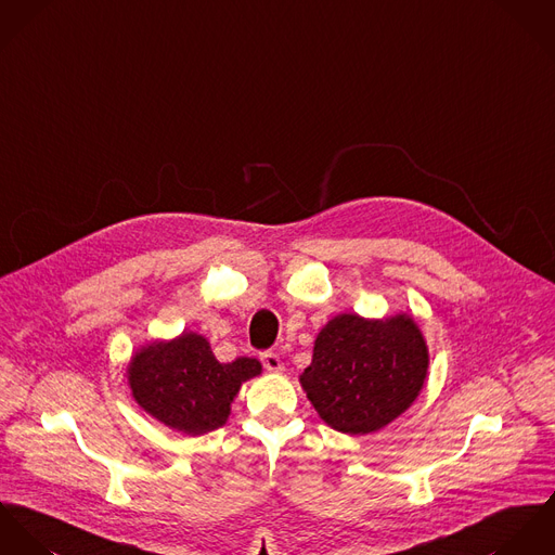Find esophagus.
Here are the masks:
<instances>
[{
  "label": "esophagus",
  "instance_id": "esophagus-1",
  "mask_svg": "<svg viewBox=\"0 0 555 555\" xmlns=\"http://www.w3.org/2000/svg\"><path fill=\"white\" fill-rule=\"evenodd\" d=\"M259 360H261L263 369L270 370V372H279V370H283V362H281V358H279L276 353H272V351H263V353L259 356Z\"/></svg>",
  "mask_w": 555,
  "mask_h": 555
}]
</instances>
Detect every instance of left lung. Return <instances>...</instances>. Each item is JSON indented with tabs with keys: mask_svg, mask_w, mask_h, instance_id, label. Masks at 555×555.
<instances>
[{
	"mask_svg": "<svg viewBox=\"0 0 555 555\" xmlns=\"http://www.w3.org/2000/svg\"><path fill=\"white\" fill-rule=\"evenodd\" d=\"M426 372L428 349L411 317L369 321L340 314L319 332L300 380L327 426L369 434L413 404Z\"/></svg>",
	"mask_w": 555,
	"mask_h": 555,
	"instance_id": "8db88e82",
	"label": "left lung"
}]
</instances>
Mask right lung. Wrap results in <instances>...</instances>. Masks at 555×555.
<instances>
[{
  "label": "right lung",
  "instance_id": "add662e5",
  "mask_svg": "<svg viewBox=\"0 0 555 555\" xmlns=\"http://www.w3.org/2000/svg\"><path fill=\"white\" fill-rule=\"evenodd\" d=\"M129 385L135 402L168 428L191 436L217 430L230 415L243 380L261 372L255 358L221 364L206 338L183 334L133 356Z\"/></svg>",
  "mask_w": 555,
  "mask_h": 555
}]
</instances>
